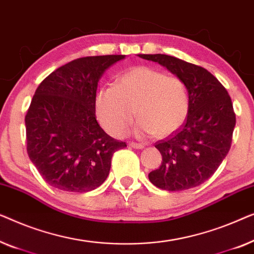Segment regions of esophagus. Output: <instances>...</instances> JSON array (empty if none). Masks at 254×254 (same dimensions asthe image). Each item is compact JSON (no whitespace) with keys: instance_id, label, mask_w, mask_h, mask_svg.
Wrapping results in <instances>:
<instances>
[{"instance_id":"1","label":"esophagus","mask_w":254,"mask_h":254,"mask_svg":"<svg viewBox=\"0 0 254 254\" xmlns=\"http://www.w3.org/2000/svg\"><path fill=\"white\" fill-rule=\"evenodd\" d=\"M131 146V147L133 148H137V149H140V148H144V145L142 144H139V142H134V141H131L130 144H128Z\"/></svg>"}]
</instances>
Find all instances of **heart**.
<instances>
[{"instance_id":"heart-1","label":"heart","mask_w":254,"mask_h":254,"mask_svg":"<svg viewBox=\"0 0 254 254\" xmlns=\"http://www.w3.org/2000/svg\"><path fill=\"white\" fill-rule=\"evenodd\" d=\"M95 112L101 126L114 137L124 135L135 114L140 117L139 135L167 137L187 120L189 94L180 77L167 76L149 66H135L119 77L116 86L100 88Z\"/></svg>"}]
</instances>
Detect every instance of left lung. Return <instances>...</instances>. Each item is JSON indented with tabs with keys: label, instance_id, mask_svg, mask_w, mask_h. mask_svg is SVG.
Listing matches in <instances>:
<instances>
[{
	"label": "left lung",
	"instance_id": "8db88e82",
	"mask_svg": "<svg viewBox=\"0 0 254 254\" xmlns=\"http://www.w3.org/2000/svg\"><path fill=\"white\" fill-rule=\"evenodd\" d=\"M138 56L158 62L180 77L189 94L183 126L155 142L162 162L148 174L149 181L167 191L198 187L215 173L231 147L236 114L230 95L205 67L169 55Z\"/></svg>",
	"mask_w": 254,
	"mask_h": 254
}]
</instances>
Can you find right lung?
Masks as SVG:
<instances>
[{"label": "right lung", "mask_w": 254, "mask_h": 254, "mask_svg": "<svg viewBox=\"0 0 254 254\" xmlns=\"http://www.w3.org/2000/svg\"><path fill=\"white\" fill-rule=\"evenodd\" d=\"M124 55L87 56L46 77L25 116L26 149L49 185L88 192L106 181L113 154L127 147L106 133L95 117L98 81Z\"/></svg>", "instance_id": "add662e5"}]
</instances>
